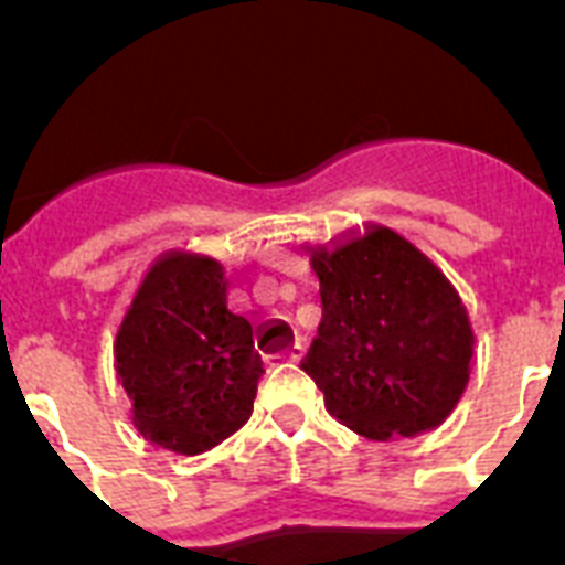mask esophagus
Returning <instances> with one entry per match:
<instances>
[{
    "instance_id": "1",
    "label": "esophagus",
    "mask_w": 565,
    "mask_h": 565,
    "mask_svg": "<svg viewBox=\"0 0 565 565\" xmlns=\"http://www.w3.org/2000/svg\"><path fill=\"white\" fill-rule=\"evenodd\" d=\"M275 358H281V361H301V358H305V345H301V343L287 345V349L275 354Z\"/></svg>"
}]
</instances>
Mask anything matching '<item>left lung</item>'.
Listing matches in <instances>:
<instances>
[{
    "mask_svg": "<svg viewBox=\"0 0 565 565\" xmlns=\"http://www.w3.org/2000/svg\"><path fill=\"white\" fill-rule=\"evenodd\" d=\"M322 322L301 370L331 416L370 439L416 437L457 407L475 331L437 264L384 225L305 248Z\"/></svg>",
    "mask_w": 565,
    "mask_h": 565,
    "instance_id": "left-lung-1",
    "label": "left lung"
}]
</instances>
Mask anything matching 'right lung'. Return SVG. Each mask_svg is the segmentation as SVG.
Listing matches in <instances>:
<instances>
[{
	"label": "right lung",
	"instance_id": "right-lung-1",
	"mask_svg": "<svg viewBox=\"0 0 565 565\" xmlns=\"http://www.w3.org/2000/svg\"><path fill=\"white\" fill-rule=\"evenodd\" d=\"M220 260L167 252L149 266L114 340L137 430L202 455L252 416L264 361L246 317L225 305Z\"/></svg>",
	"mask_w": 565,
	"mask_h": 565
}]
</instances>
